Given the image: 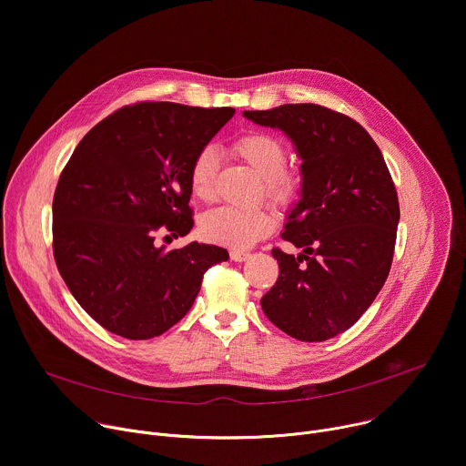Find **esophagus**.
Segmentation results:
<instances>
[{
  "mask_svg": "<svg viewBox=\"0 0 466 466\" xmlns=\"http://www.w3.org/2000/svg\"><path fill=\"white\" fill-rule=\"evenodd\" d=\"M250 254L245 252V250H230V259L234 261H245Z\"/></svg>",
  "mask_w": 466,
  "mask_h": 466,
  "instance_id": "1",
  "label": "esophagus"
}]
</instances>
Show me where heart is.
Segmentation results:
<instances>
[{"mask_svg":"<svg viewBox=\"0 0 466 466\" xmlns=\"http://www.w3.org/2000/svg\"><path fill=\"white\" fill-rule=\"evenodd\" d=\"M234 153L265 182V195L279 207H289L299 195V180L286 173L284 146L263 132H248L234 144ZM219 160L214 147H203L189 166V187L198 201H212L216 195ZM275 228V219L263 210L241 212L218 208L201 221V234L228 248H248Z\"/></svg>","mask_w":466,"mask_h":466,"instance_id":"obj_1","label":"heart"}]
</instances>
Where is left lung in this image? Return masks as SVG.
<instances>
[{"label": "left lung", "mask_w": 466, "mask_h": 466, "mask_svg": "<svg viewBox=\"0 0 466 466\" xmlns=\"http://www.w3.org/2000/svg\"><path fill=\"white\" fill-rule=\"evenodd\" d=\"M243 117L282 130L302 162L300 198L282 232L302 252L273 248L280 275L261 309L299 341L336 338L367 311L390 269L400 208L383 155L358 121L320 105Z\"/></svg>", "instance_id": "obj_1"}]
</instances>
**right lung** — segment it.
Wrapping results in <instances>:
<instances>
[{"label":"right lung","instance_id":"right-lung-1","mask_svg":"<svg viewBox=\"0 0 466 466\" xmlns=\"http://www.w3.org/2000/svg\"><path fill=\"white\" fill-rule=\"evenodd\" d=\"M234 108L138 103L99 121L76 147L53 197V254L81 308L125 339L162 336L193 306L223 247H158L186 236L189 166ZM167 238V236H166Z\"/></svg>","mask_w":466,"mask_h":466}]
</instances>
